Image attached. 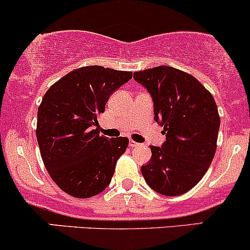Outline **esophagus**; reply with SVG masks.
Returning <instances> with one entry per match:
<instances>
[{
    "instance_id": "esophagus-1",
    "label": "esophagus",
    "mask_w": 250,
    "mask_h": 250,
    "mask_svg": "<svg viewBox=\"0 0 250 250\" xmlns=\"http://www.w3.org/2000/svg\"><path fill=\"white\" fill-rule=\"evenodd\" d=\"M129 146L131 148H135V147H139L140 144H138V142H135V141H133V140H130V141H129Z\"/></svg>"
}]
</instances>
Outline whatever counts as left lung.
<instances>
[{"mask_svg": "<svg viewBox=\"0 0 250 250\" xmlns=\"http://www.w3.org/2000/svg\"><path fill=\"white\" fill-rule=\"evenodd\" d=\"M154 102V120L166 135L161 147L150 146L152 158L141 167L152 190L179 196L199 183L211 165L219 129L212 95L191 76L172 66L134 72Z\"/></svg>", "mask_w": 250, "mask_h": 250, "instance_id": "obj_1", "label": "left lung"}]
</instances>
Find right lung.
<instances>
[{
  "label": "right lung",
  "instance_id": "add662e5",
  "mask_svg": "<svg viewBox=\"0 0 250 250\" xmlns=\"http://www.w3.org/2000/svg\"><path fill=\"white\" fill-rule=\"evenodd\" d=\"M133 77L129 71L84 66L47 90L38 109L37 139L53 182L76 198H90L108 188L128 138L100 135L98 116L109 97Z\"/></svg>",
  "mask_w": 250,
  "mask_h": 250
}]
</instances>
